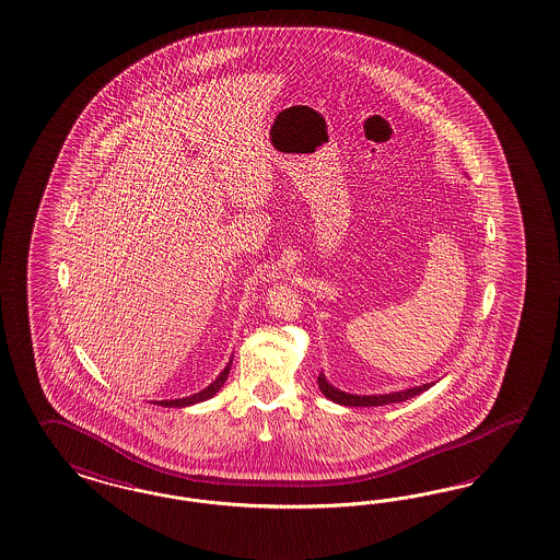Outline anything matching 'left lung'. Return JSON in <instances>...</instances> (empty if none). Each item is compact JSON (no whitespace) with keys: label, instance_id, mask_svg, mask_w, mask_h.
Returning <instances> with one entry per match:
<instances>
[{"label":"left lung","instance_id":"left-lung-1","mask_svg":"<svg viewBox=\"0 0 560 560\" xmlns=\"http://www.w3.org/2000/svg\"><path fill=\"white\" fill-rule=\"evenodd\" d=\"M317 386L319 390L326 394V398H330L338 405H345V407H382V405H393V402H400V400H407L411 396H417L423 390H428L432 384H423V386H415L409 390H402V393H390V394H375V396H357V394H347L338 388H334L331 384H328L326 375L319 373L317 377Z\"/></svg>","mask_w":560,"mask_h":560}]
</instances>
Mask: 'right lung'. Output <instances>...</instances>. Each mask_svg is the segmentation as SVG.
<instances>
[{
    "mask_svg": "<svg viewBox=\"0 0 560 560\" xmlns=\"http://www.w3.org/2000/svg\"><path fill=\"white\" fill-rule=\"evenodd\" d=\"M230 365H232V361H230L229 365L224 368V372L220 373L218 377H215V382H211L208 388H203L201 393L192 394V396H187V398H174V400H160L158 405H162V407H188V405H195V402H201V400H208L211 398L213 394L218 393L222 386H224V382H226V377H229Z\"/></svg>",
    "mask_w": 560,
    "mask_h": 560,
    "instance_id": "obj_1",
    "label": "right lung"
}]
</instances>
